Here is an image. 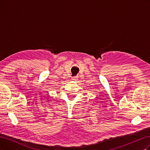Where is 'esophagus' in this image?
Returning a JSON list of instances; mask_svg holds the SVG:
<instances>
[{
	"mask_svg": "<svg viewBox=\"0 0 150 150\" xmlns=\"http://www.w3.org/2000/svg\"><path fill=\"white\" fill-rule=\"evenodd\" d=\"M78 77H73V78H72V80L73 81H77L78 80Z\"/></svg>",
	"mask_w": 150,
	"mask_h": 150,
	"instance_id": "34e87169",
	"label": "esophagus"
}]
</instances>
